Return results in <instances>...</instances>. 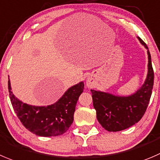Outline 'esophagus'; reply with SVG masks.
<instances>
[{
  "mask_svg": "<svg viewBox=\"0 0 160 160\" xmlns=\"http://www.w3.org/2000/svg\"><path fill=\"white\" fill-rule=\"evenodd\" d=\"M86 85H87L88 87H92L94 86V81L91 78H88L87 81H86Z\"/></svg>",
  "mask_w": 160,
  "mask_h": 160,
  "instance_id": "esophagus-1",
  "label": "esophagus"
}]
</instances>
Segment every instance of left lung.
Wrapping results in <instances>:
<instances>
[{
	"label": "left lung",
	"mask_w": 160,
	"mask_h": 160,
	"mask_svg": "<svg viewBox=\"0 0 160 160\" xmlns=\"http://www.w3.org/2000/svg\"><path fill=\"white\" fill-rule=\"evenodd\" d=\"M138 38L148 49V56L147 78L141 89L128 97H118L91 89L97 120L108 131H120L138 122L145 113L151 98L154 84L151 55L147 45L139 37Z\"/></svg>",
	"instance_id": "left-lung-1"
}]
</instances>
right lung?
Instances as JSON below:
<instances>
[{"mask_svg":"<svg viewBox=\"0 0 160 160\" xmlns=\"http://www.w3.org/2000/svg\"><path fill=\"white\" fill-rule=\"evenodd\" d=\"M11 103L17 117L31 133L41 137H54L64 133L74 121V113L79 96L84 89L81 82L71 86L55 104L48 106H32L18 100L8 83Z\"/></svg>","mask_w":160,"mask_h":160,"instance_id":"obj_1","label":"right lung"}]
</instances>
